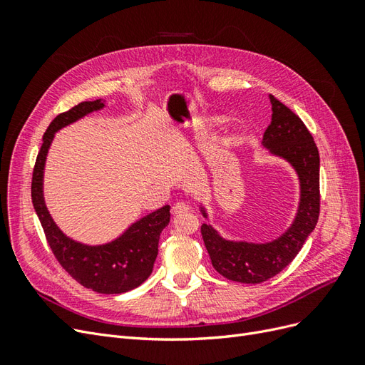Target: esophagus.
I'll list each match as a JSON object with an SVG mask.
<instances>
[{"instance_id": "1", "label": "esophagus", "mask_w": 365, "mask_h": 365, "mask_svg": "<svg viewBox=\"0 0 365 365\" xmlns=\"http://www.w3.org/2000/svg\"><path fill=\"white\" fill-rule=\"evenodd\" d=\"M189 210H190L189 204H185V202H176V204L173 205V208H172V212H173L175 215H181V213L189 212Z\"/></svg>"}]
</instances>
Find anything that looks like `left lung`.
I'll use <instances>...</instances> for the list:
<instances>
[{
  "instance_id": "left-lung-1",
  "label": "left lung",
  "mask_w": 365,
  "mask_h": 365,
  "mask_svg": "<svg viewBox=\"0 0 365 365\" xmlns=\"http://www.w3.org/2000/svg\"><path fill=\"white\" fill-rule=\"evenodd\" d=\"M269 98L272 118L262 145L295 169L302 189L300 205L288 231L268 244L225 240L202 224L201 235L213 268L222 277L239 283H262L283 271L300 252L319 216V153L314 137L288 106L274 96ZM202 213L207 217L204 208Z\"/></svg>"
}]
</instances>
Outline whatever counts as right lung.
I'll return each mask as SVG.
<instances>
[{
  "instance_id": "add662e5",
  "label": "right lung",
  "mask_w": 365,
  "mask_h": 365,
  "mask_svg": "<svg viewBox=\"0 0 365 365\" xmlns=\"http://www.w3.org/2000/svg\"><path fill=\"white\" fill-rule=\"evenodd\" d=\"M103 108L102 101L82 102L62 113L47 128L31 176V201L46 233L48 247L61 267L88 289L98 294H121L145 282L155 263L161 231L170 220V207L164 205L132 224L111 244L90 247L65 236L53 222L42 196L43 164L54 132L77 118Z\"/></svg>"
}]
</instances>
